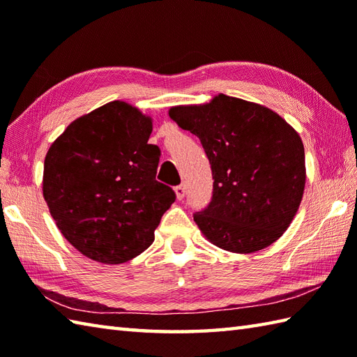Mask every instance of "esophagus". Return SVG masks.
Masks as SVG:
<instances>
[{
    "label": "esophagus",
    "instance_id": "esophagus-1",
    "mask_svg": "<svg viewBox=\"0 0 357 357\" xmlns=\"http://www.w3.org/2000/svg\"><path fill=\"white\" fill-rule=\"evenodd\" d=\"M174 193H176L178 201L184 199V196H185V187H184V185H178L176 188H174Z\"/></svg>",
    "mask_w": 357,
    "mask_h": 357
}]
</instances>
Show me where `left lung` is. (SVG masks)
I'll return each mask as SVG.
<instances>
[{
  "label": "left lung",
  "mask_w": 357,
  "mask_h": 357,
  "mask_svg": "<svg viewBox=\"0 0 357 357\" xmlns=\"http://www.w3.org/2000/svg\"><path fill=\"white\" fill-rule=\"evenodd\" d=\"M169 116L199 138L213 173V199L195 215L211 244L247 255L276 242L298 213L305 188L299 133L262 104L219 93L174 105Z\"/></svg>",
  "instance_id": "obj_1"
}]
</instances>
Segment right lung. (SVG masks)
Here are the masks:
<instances>
[{"label": "right lung", "instance_id": "1", "mask_svg": "<svg viewBox=\"0 0 357 357\" xmlns=\"http://www.w3.org/2000/svg\"><path fill=\"white\" fill-rule=\"evenodd\" d=\"M153 119L112 101L67 126L44 159L43 196L63 236L101 264L133 259L153 244L174 192L156 181Z\"/></svg>", "mask_w": 357, "mask_h": 357}]
</instances>
